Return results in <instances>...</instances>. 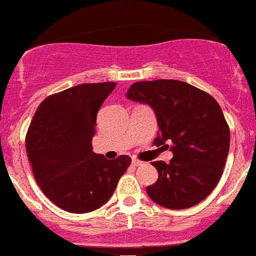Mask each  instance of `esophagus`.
Listing matches in <instances>:
<instances>
[{
    "mask_svg": "<svg viewBox=\"0 0 256 256\" xmlns=\"http://www.w3.org/2000/svg\"><path fill=\"white\" fill-rule=\"evenodd\" d=\"M132 164L134 165V166H140L142 164H143V162H142L140 160H138V158H132Z\"/></svg>",
    "mask_w": 256,
    "mask_h": 256,
    "instance_id": "esophagus-1",
    "label": "esophagus"
}]
</instances>
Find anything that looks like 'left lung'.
<instances>
[{
	"mask_svg": "<svg viewBox=\"0 0 256 256\" xmlns=\"http://www.w3.org/2000/svg\"><path fill=\"white\" fill-rule=\"evenodd\" d=\"M128 98L148 104L158 118L156 147L173 152L170 162L154 161L158 180L147 186L154 203L186 210L200 203L220 181L230 132L218 102L194 86L174 79L136 82Z\"/></svg>",
	"mask_w": 256,
	"mask_h": 256,
	"instance_id": "8db88e82",
	"label": "left lung"
}]
</instances>
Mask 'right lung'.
I'll return each mask as SVG.
<instances>
[{"label":"right lung","mask_w":256,"mask_h":256,"mask_svg":"<svg viewBox=\"0 0 256 256\" xmlns=\"http://www.w3.org/2000/svg\"><path fill=\"white\" fill-rule=\"evenodd\" d=\"M116 84L86 83L48 96L27 132L26 150L38 188L72 214L104 206L132 164L128 154L106 160L92 151L96 116Z\"/></svg>","instance_id":"right-lung-1"}]
</instances>
